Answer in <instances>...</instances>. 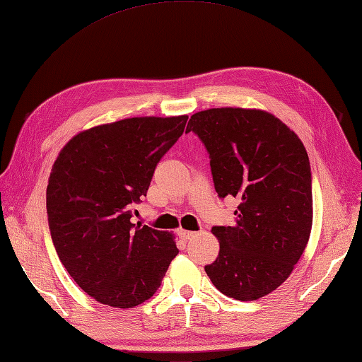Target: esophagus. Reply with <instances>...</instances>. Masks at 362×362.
<instances>
[{"label": "esophagus", "instance_id": "obj_1", "mask_svg": "<svg viewBox=\"0 0 362 362\" xmlns=\"http://www.w3.org/2000/svg\"><path fill=\"white\" fill-rule=\"evenodd\" d=\"M177 234H179V238H182L183 240H189V239H192V238L196 236V233L187 231V230H179V231H177Z\"/></svg>", "mask_w": 362, "mask_h": 362}]
</instances>
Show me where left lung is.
Returning a JSON list of instances; mask_svg holds the SVG:
<instances>
[{
  "mask_svg": "<svg viewBox=\"0 0 362 362\" xmlns=\"http://www.w3.org/2000/svg\"><path fill=\"white\" fill-rule=\"evenodd\" d=\"M209 154L217 194L239 197L233 226H214L219 256L205 272L236 300H256L288 279L313 225L312 173L304 143L262 109L211 107L191 115Z\"/></svg>",
  "mask_w": 362,
  "mask_h": 362,
  "instance_id": "8db88e82",
  "label": "left lung"
}]
</instances>
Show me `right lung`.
Returning a JSON list of instances; mask_svg holds the SVG:
<instances>
[{"instance_id":"obj_1","label":"right lung","mask_w":362,"mask_h":362,"mask_svg":"<svg viewBox=\"0 0 362 362\" xmlns=\"http://www.w3.org/2000/svg\"><path fill=\"white\" fill-rule=\"evenodd\" d=\"M187 120L132 117L98 124L74 136L55 158L46 189L50 236L66 272L100 304H143L179 253L173 233L131 217Z\"/></svg>"}]
</instances>
